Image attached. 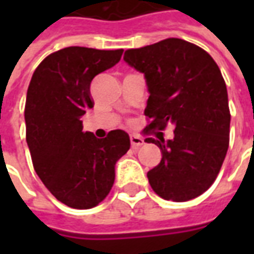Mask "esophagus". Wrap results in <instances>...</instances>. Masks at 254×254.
I'll use <instances>...</instances> for the list:
<instances>
[{"label":"esophagus","instance_id":"esophagus-1","mask_svg":"<svg viewBox=\"0 0 254 254\" xmlns=\"http://www.w3.org/2000/svg\"><path fill=\"white\" fill-rule=\"evenodd\" d=\"M130 144H132V148H138L144 144V138H141L137 134H132L130 136Z\"/></svg>","mask_w":254,"mask_h":254}]
</instances>
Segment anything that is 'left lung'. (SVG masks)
<instances>
[{"label": "left lung", "instance_id": "8db88e82", "mask_svg": "<svg viewBox=\"0 0 254 254\" xmlns=\"http://www.w3.org/2000/svg\"><path fill=\"white\" fill-rule=\"evenodd\" d=\"M124 61L143 73L148 89L145 129L174 125V137L145 138L162 152L158 166L147 173L156 194L171 201L200 196L218 177L229 148L227 88L212 57L193 43L169 38L130 49Z\"/></svg>", "mask_w": 254, "mask_h": 254}]
</instances>
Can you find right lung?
<instances>
[{
    "label": "right lung",
    "mask_w": 254,
    "mask_h": 254,
    "mask_svg": "<svg viewBox=\"0 0 254 254\" xmlns=\"http://www.w3.org/2000/svg\"><path fill=\"white\" fill-rule=\"evenodd\" d=\"M122 53L65 47L39 64L28 85L24 118L34 169L67 207H96L113 188L116 163L130 147L129 134L121 129L96 138L83 132L81 121L94 107L92 78L120 63Z\"/></svg>",
    "instance_id": "right-lung-1"
}]
</instances>
